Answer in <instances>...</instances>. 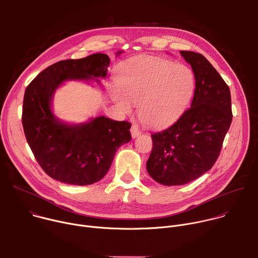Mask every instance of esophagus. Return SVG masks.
<instances>
[{
	"mask_svg": "<svg viewBox=\"0 0 258 258\" xmlns=\"http://www.w3.org/2000/svg\"><path fill=\"white\" fill-rule=\"evenodd\" d=\"M131 134H132V137L133 138H137L140 134H141V131L139 130L138 125L137 124H133L132 127H131Z\"/></svg>",
	"mask_w": 258,
	"mask_h": 258,
	"instance_id": "esophagus-1",
	"label": "esophagus"
}]
</instances>
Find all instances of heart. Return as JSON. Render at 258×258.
<instances>
[{"mask_svg": "<svg viewBox=\"0 0 258 258\" xmlns=\"http://www.w3.org/2000/svg\"><path fill=\"white\" fill-rule=\"evenodd\" d=\"M119 91L112 94L117 105L128 112L139 104V116L152 127L167 125L190 104L196 87L193 70L172 61L144 56L124 62L117 76Z\"/></svg>", "mask_w": 258, "mask_h": 258, "instance_id": "heart-1", "label": "heart"}]
</instances>
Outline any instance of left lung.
Segmentation results:
<instances>
[{
    "label": "left lung",
    "instance_id": "1",
    "mask_svg": "<svg viewBox=\"0 0 258 258\" xmlns=\"http://www.w3.org/2000/svg\"><path fill=\"white\" fill-rule=\"evenodd\" d=\"M192 66L196 88L191 107L169 127L151 135L147 171L164 186H180L208 171L232 123L229 86L199 53L180 51Z\"/></svg>",
    "mask_w": 258,
    "mask_h": 258
}]
</instances>
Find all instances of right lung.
Returning a JSON list of instances; mask_svg holds the SVG:
<instances>
[{
    "label": "right lung",
    "instance_id": "obj_1",
    "mask_svg": "<svg viewBox=\"0 0 258 258\" xmlns=\"http://www.w3.org/2000/svg\"><path fill=\"white\" fill-rule=\"evenodd\" d=\"M109 63V57L101 53L62 60L39 73L25 90L22 125L26 141L43 170L56 180L77 186L99 181L111 166L116 150L132 140L128 121L99 116L69 125L52 113L51 101L60 85L69 80L105 78Z\"/></svg>",
    "mask_w": 258,
    "mask_h": 258
}]
</instances>
